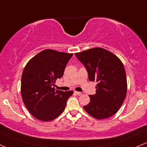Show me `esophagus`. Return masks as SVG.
Segmentation results:
<instances>
[{
    "instance_id": "34e87169",
    "label": "esophagus",
    "mask_w": 147,
    "mask_h": 147,
    "mask_svg": "<svg viewBox=\"0 0 147 147\" xmlns=\"http://www.w3.org/2000/svg\"><path fill=\"white\" fill-rule=\"evenodd\" d=\"M75 94L76 95H78V96H79V95L81 94V92H77V91H75V92H74Z\"/></svg>"
}]
</instances>
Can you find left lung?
<instances>
[{
  "label": "left lung",
  "instance_id": "1",
  "mask_svg": "<svg viewBox=\"0 0 147 147\" xmlns=\"http://www.w3.org/2000/svg\"><path fill=\"white\" fill-rule=\"evenodd\" d=\"M84 63L90 81H96V94L84 106L86 112L96 119L112 116L123 105L127 91L126 72L121 59L110 51L100 47L76 53Z\"/></svg>",
  "mask_w": 147,
  "mask_h": 147
}]
</instances>
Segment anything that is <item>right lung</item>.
I'll list each match as a JSON object with an SVG mask.
<instances>
[{"label":"right lung","mask_w":147,"mask_h":147,"mask_svg":"<svg viewBox=\"0 0 147 147\" xmlns=\"http://www.w3.org/2000/svg\"><path fill=\"white\" fill-rule=\"evenodd\" d=\"M72 53L52 49L39 53L28 61L21 78V95L29 112L37 119L51 121L63 112L73 91L55 90Z\"/></svg>","instance_id":"add662e5"}]
</instances>
